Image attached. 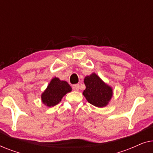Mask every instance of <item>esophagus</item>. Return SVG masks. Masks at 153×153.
<instances>
[{
  "mask_svg": "<svg viewBox=\"0 0 153 153\" xmlns=\"http://www.w3.org/2000/svg\"><path fill=\"white\" fill-rule=\"evenodd\" d=\"M72 89L75 91H78L79 90V84H75L72 85Z\"/></svg>",
  "mask_w": 153,
  "mask_h": 153,
  "instance_id": "34e87169",
  "label": "esophagus"
}]
</instances>
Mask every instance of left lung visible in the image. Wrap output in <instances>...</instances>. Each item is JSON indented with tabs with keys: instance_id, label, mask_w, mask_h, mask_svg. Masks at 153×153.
<instances>
[{
	"instance_id": "obj_1",
	"label": "left lung",
	"mask_w": 153,
	"mask_h": 153,
	"mask_svg": "<svg viewBox=\"0 0 153 153\" xmlns=\"http://www.w3.org/2000/svg\"><path fill=\"white\" fill-rule=\"evenodd\" d=\"M85 89L83 92L90 104L97 107H104L108 104L113 96L112 88L106 84L95 73L84 79Z\"/></svg>"
}]
</instances>
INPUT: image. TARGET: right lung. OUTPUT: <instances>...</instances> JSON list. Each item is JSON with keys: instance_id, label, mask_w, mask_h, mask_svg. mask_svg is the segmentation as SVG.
<instances>
[{"instance_id": "obj_1", "label": "right lung", "mask_w": 153, "mask_h": 153, "mask_svg": "<svg viewBox=\"0 0 153 153\" xmlns=\"http://www.w3.org/2000/svg\"><path fill=\"white\" fill-rule=\"evenodd\" d=\"M71 91L72 88L67 81L54 77L50 81L47 89L42 94V101L49 107L54 106L61 101L64 95Z\"/></svg>"}]
</instances>
